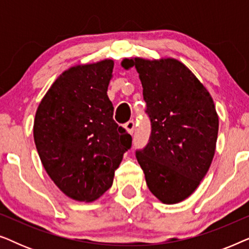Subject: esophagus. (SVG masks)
<instances>
[{
    "label": "esophagus",
    "instance_id": "34e87169",
    "mask_svg": "<svg viewBox=\"0 0 249 249\" xmlns=\"http://www.w3.org/2000/svg\"><path fill=\"white\" fill-rule=\"evenodd\" d=\"M135 128H136V124H135V122L132 121V120L128 121L127 124H124V129L129 132V134H132V132L135 131Z\"/></svg>",
    "mask_w": 249,
    "mask_h": 249
}]
</instances>
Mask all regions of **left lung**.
I'll use <instances>...</instances> for the list:
<instances>
[{"label":"left lung","mask_w":249,"mask_h":249,"mask_svg":"<svg viewBox=\"0 0 249 249\" xmlns=\"http://www.w3.org/2000/svg\"><path fill=\"white\" fill-rule=\"evenodd\" d=\"M135 67L152 122L149 142L136 158L151 193L163 204L182 202L197 189L215 154L219 115L210 91L173 57L121 61Z\"/></svg>","instance_id":"1"}]
</instances>
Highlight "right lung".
Instances as JSON below:
<instances>
[{
    "instance_id": "right-lung-1",
    "label": "right lung",
    "mask_w": 249,
    "mask_h": 249,
    "mask_svg": "<svg viewBox=\"0 0 249 249\" xmlns=\"http://www.w3.org/2000/svg\"><path fill=\"white\" fill-rule=\"evenodd\" d=\"M114 62L77 64L51 85L37 107L34 141L42 164L61 192L94 202L113 183L131 136L113 120L107 87Z\"/></svg>"
}]
</instances>
